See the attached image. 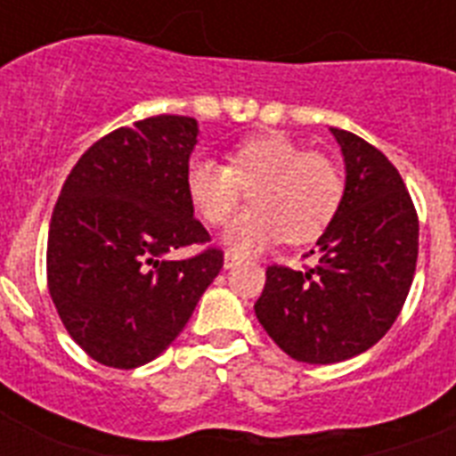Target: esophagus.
<instances>
[{"instance_id":"34e87169","label":"esophagus","mask_w":456,"mask_h":456,"mask_svg":"<svg viewBox=\"0 0 456 456\" xmlns=\"http://www.w3.org/2000/svg\"><path fill=\"white\" fill-rule=\"evenodd\" d=\"M243 257L239 256V253H234V250H227V253H224V267H227V270H232V267H236V265L241 263Z\"/></svg>"}]
</instances>
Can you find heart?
Instances as JSON below:
<instances>
[{
    "instance_id": "heart-1",
    "label": "heart",
    "mask_w": 456,
    "mask_h": 456,
    "mask_svg": "<svg viewBox=\"0 0 456 456\" xmlns=\"http://www.w3.org/2000/svg\"><path fill=\"white\" fill-rule=\"evenodd\" d=\"M250 189V210L239 215L224 241L239 253L284 239L291 246L317 241L331 227L346 196L338 165L310 153L296 139L265 132L241 139L227 151V165L193 156L184 170V191L210 227L227 224Z\"/></svg>"
}]
</instances>
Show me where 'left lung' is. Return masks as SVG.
Here are the masks:
<instances>
[{
	"label": "left lung",
	"mask_w": 456,
	"mask_h": 456,
	"mask_svg": "<svg viewBox=\"0 0 456 456\" xmlns=\"http://www.w3.org/2000/svg\"><path fill=\"white\" fill-rule=\"evenodd\" d=\"M346 160V196L303 272L267 267L256 314L293 360L333 364L386 336L410 293L419 217L395 165L353 132L331 127ZM307 257V256H305Z\"/></svg>",
	"instance_id": "obj_1"
}]
</instances>
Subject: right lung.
<instances>
[{
    "label": "right lung",
    "instance_id": "1",
    "mask_svg": "<svg viewBox=\"0 0 456 456\" xmlns=\"http://www.w3.org/2000/svg\"><path fill=\"white\" fill-rule=\"evenodd\" d=\"M199 142L186 116H153L102 137L82 153L53 208L46 286L70 338L113 369L156 360L184 329L224 265L206 246L184 170Z\"/></svg>",
    "mask_w": 456,
    "mask_h": 456
}]
</instances>
